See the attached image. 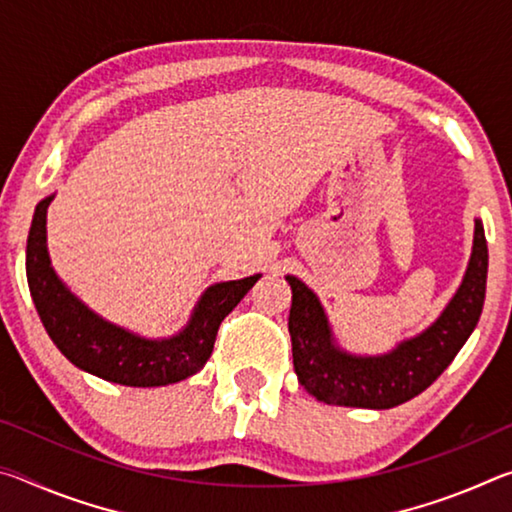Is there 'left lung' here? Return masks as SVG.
Returning a JSON list of instances; mask_svg holds the SVG:
<instances>
[{
	"label": "left lung",
	"instance_id": "left-lung-1",
	"mask_svg": "<svg viewBox=\"0 0 512 512\" xmlns=\"http://www.w3.org/2000/svg\"><path fill=\"white\" fill-rule=\"evenodd\" d=\"M284 280L293 293L289 314L293 368L307 393L325 404L393 409L429 388L470 339L485 300L488 244L481 219H474L470 262L452 300L429 327L384 354L341 348L316 293L296 275H284Z\"/></svg>",
	"mask_w": 512,
	"mask_h": 512
}]
</instances>
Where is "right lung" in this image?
<instances>
[{
    "label": "right lung",
    "mask_w": 512,
    "mask_h": 512,
    "mask_svg": "<svg viewBox=\"0 0 512 512\" xmlns=\"http://www.w3.org/2000/svg\"><path fill=\"white\" fill-rule=\"evenodd\" d=\"M56 194L36 205L27 241V280L49 339L74 363L112 384L169 386L196 375L210 359L221 320L255 287L262 273L207 287L187 325L173 336L149 339L110 323L72 293L51 266L47 210Z\"/></svg>",
    "instance_id": "add662e5"
}]
</instances>
